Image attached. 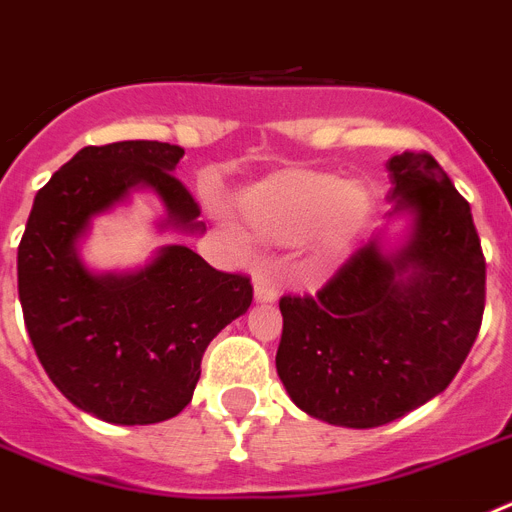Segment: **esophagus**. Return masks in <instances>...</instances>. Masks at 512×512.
Returning <instances> with one entry per match:
<instances>
[{"instance_id":"esophagus-1","label":"esophagus","mask_w":512,"mask_h":512,"mask_svg":"<svg viewBox=\"0 0 512 512\" xmlns=\"http://www.w3.org/2000/svg\"><path fill=\"white\" fill-rule=\"evenodd\" d=\"M275 299H278V283H275V278L268 270H260V273L255 275V301L268 304V301Z\"/></svg>"}]
</instances>
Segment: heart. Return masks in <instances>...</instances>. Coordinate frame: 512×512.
Instances as JSON below:
<instances>
[{
	"instance_id": "obj_1",
	"label": "heart",
	"mask_w": 512,
	"mask_h": 512,
	"mask_svg": "<svg viewBox=\"0 0 512 512\" xmlns=\"http://www.w3.org/2000/svg\"><path fill=\"white\" fill-rule=\"evenodd\" d=\"M242 211L265 237L286 244L311 237L317 255L332 257L358 237L368 201L337 177L288 172L247 190Z\"/></svg>"
}]
</instances>
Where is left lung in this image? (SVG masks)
<instances>
[{
    "instance_id": "obj_1",
    "label": "left lung",
    "mask_w": 512,
    "mask_h": 512,
    "mask_svg": "<svg viewBox=\"0 0 512 512\" xmlns=\"http://www.w3.org/2000/svg\"><path fill=\"white\" fill-rule=\"evenodd\" d=\"M397 247L363 244L314 296H283L275 368L293 404L340 428H379L438 397L479 335L484 255L469 203L430 154L386 162Z\"/></svg>"
}]
</instances>
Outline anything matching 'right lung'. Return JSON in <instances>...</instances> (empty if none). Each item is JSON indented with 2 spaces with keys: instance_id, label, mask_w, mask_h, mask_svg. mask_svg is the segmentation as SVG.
<instances>
[{
  "instance_id": "add662e5",
  "label": "right lung",
  "mask_w": 512,
  "mask_h": 512,
  "mask_svg": "<svg viewBox=\"0 0 512 512\" xmlns=\"http://www.w3.org/2000/svg\"><path fill=\"white\" fill-rule=\"evenodd\" d=\"M185 149L162 141L84 146L38 190L17 250V291L48 379L82 412L115 425L180 415L208 342L252 304L247 275L221 273L185 244L144 268L95 273L79 242L95 216L151 190L162 229L203 234L201 208L175 172Z\"/></svg>"
}]
</instances>
